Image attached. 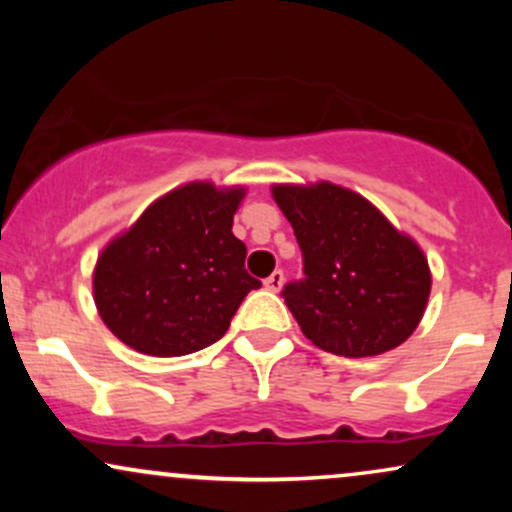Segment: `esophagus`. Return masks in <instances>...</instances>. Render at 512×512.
I'll list each match as a JSON object with an SVG mask.
<instances>
[{
  "label": "esophagus",
  "mask_w": 512,
  "mask_h": 512,
  "mask_svg": "<svg viewBox=\"0 0 512 512\" xmlns=\"http://www.w3.org/2000/svg\"><path fill=\"white\" fill-rule=\"evenodd\" d=\"M281 286H284V272H279V269H276L274 274H269L267 279H264V289H267V291L279 293Z\"/></svg>",
  "instance_id": "esophagus-1"
}]
</instances>
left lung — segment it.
Returning a JSON list of instances; mask_svg holds the SVG:
<instances>
[{
  "label": "left lung",
  "instance_id": "1",
  "mask_svg": "<svg viewBox=\"0 0 512 512\" xmlns=\"http://www.w3.org/2000/svg\"><path fill=\"white\" fill-rule=\"evenodd\" d=\"M303 250L305 279L286 284V305L317 349L346 358L404 344L431 296V269L414 238L366 197L320 180L272 185Z\"/></svg>",
  "mask_w": 512,
  "mask_h": 512
}]
</instances>
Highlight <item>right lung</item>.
<instances>
[{"mask_svg": "<svg viewBox=\"0 0 512 512\" xmlns=\"http://www.w3.org/2000/svg\"><path fill=\"white\" fill-rule=\"evenodd\" d=\"M243 185L195 180L151 202L93 267V301L110 332L146 356H185L219 342L260 281L245 272L233 216Z\"/></svg>", "mask_w": 512, "mask_h": 512, "instance_id": "obj_1", "label": "right lung"}]
</instances>
